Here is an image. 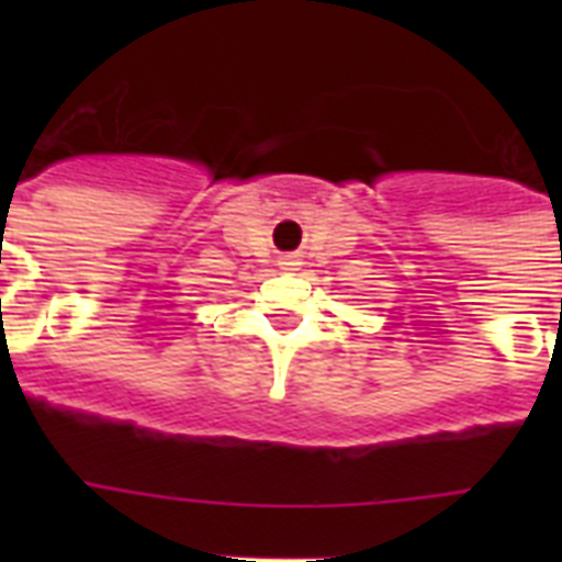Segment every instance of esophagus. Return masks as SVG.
<instances>
[{"label":"esophagus","instance_id":"esophagus-1","mask_svg":"<svg viewBox=\"0 0 562 562\" xmlns=\"http://www.w3.org/2000/svg\"><path fill=\"white\" fill-rule=\"evenodd\" d=\"M294 256H285V259H282V268H285V271H294Z\"/></svg>","mask_w":562,"mask_h":562}]
</instances>
